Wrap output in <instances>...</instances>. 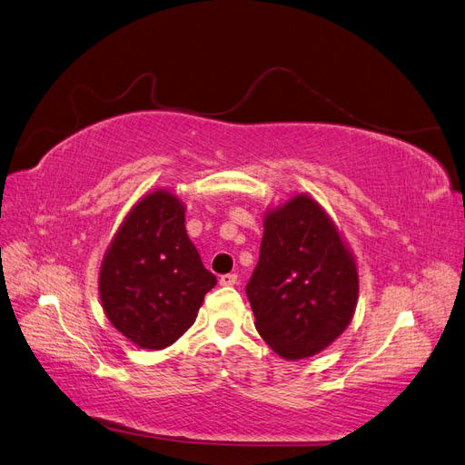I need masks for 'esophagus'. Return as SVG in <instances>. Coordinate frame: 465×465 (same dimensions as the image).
I'll list each match as a JSON object with an SVG mask.
<instances>
[{
	"label": "esophagus",
	"mask_w": 465,
	"mask_h": 465,
	"mask_svg": "<svg viewBox=\"0 0 465 465\" xmlns=\"http://www.w3.org/2000/svg\"><path fill=\"white\" fill-rule=\"evenodd\" d=\"M220 284H222V286H233V284H237V274H235V272L222 274V276H220Z\"/></svg>",
	"instance_id": "obj_1"
}]
</instances>
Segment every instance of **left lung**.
<instances>
[{"mask_svg":"<svg viewBox=\"0 0 465 465\" xmlns=\"http://www.w3.org/2000/svg\"><path fill=\"white\" fill-rule=\"evenodd\" d=\"M245 292L259 335L288 361L317 354L347 329L358 298L356 264L310 196H294L264 220Z\"/></svg>","mask_w":465,"mask_h":465,"instance_id":"left-lung-1","label":"left lung"}]
</instances>
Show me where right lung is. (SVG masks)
<instances>
[{"instance_id": "add662e5", "label": "right lung", "mask_w": 465, "mask_h": 465, "mask_svg": "<svg viewBox=\"0 0 465 465\" xmlns=\"http://www.w3.org/2000/svg\"><path fill=\"white\" fill-rule=\"evenodd\" d=\"M216 276L184 230L179 198L155 191L132 208L104 255L99 292L103 310L142 349H165L194 320Z\"/></svg>"}]
</instances>
